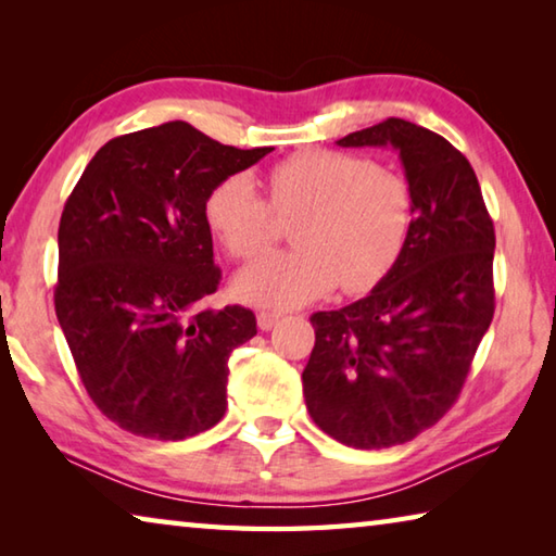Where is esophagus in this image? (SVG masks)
I'll use <instances>...</instances> for the list:
<instances>
[{"label": "esophagus", "instance_id": "obj_1", "mask_svg": "<svg viewBox=\"0 0 556 556\" xmlns=\"http://www.w3.org/2000/svg\"><path fill=\"white\" fill-rule=\"evenodd\" d=\"M279 318H281V314H277V312H260L257 314L260 331H271V328L279 324Z\"/></svg>", "mask_w": 556, "mask_h": 556}]
</instances>
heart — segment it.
I'll list each match as a JSON object with an SVG mask.
<instances>
[{
    "instance_id": "1",
    "label": "heart",
    "mask_w": 556,
    "mask_h": 556,
    "mask_svg": "<svg viewBox=\"0 0 556 556\" xmlns=\"http://www.w3.org/2000/svg\"><path fill=\"white\" fill-rule=\"evenodd\" d=\"M269 203L248 174H232L205 201V220L223 248L250 260L267 248L275 215L291 223L294 250L244 267L232 281L244 304L294 308L338 287L363 294L390 275L407 244L414 203L404 176L370 159L301 152L265 176Z\"/></svg>"
}]
</instances>
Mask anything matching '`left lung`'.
Listing matches in <instances>:
<instances>
[{
  "mask_svg": "<svg viewBox=\"0 0 556 556\" xmlns=\"http://www.w3.org/2000/svg\"><path fill=\"white\" fill-rule=\"evenodd\" d=\"M336 144L394 149L414 220L397 265L368 296L312 316L301 382L328 437L388 448L434 427L464 388L495 312V230L468 159L437 131L390 117Z\"/></svg>",
  "mask_w": 556,
  "mask_h": 556,
  "instance_id": "obj_1",
  "label": "left lung"
}]
</instances>
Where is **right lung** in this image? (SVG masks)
<instances>
[{"mask_svg": "<svg viewBox=\"0 0 556 556\" xmlns=\"http://www.w3.org/2000/svg\"><path fill=\"white\" fill-rule=\"evenodd\" d=\"M269 147H225L188 122L110 139L59 225L55 316L96 407L129 434L181 441L218 425L228 361L257 333L218 289L205 201Z\"/></svg>", "mask_w": 556, "mask_h": 556, "instance_id": "add662e5", "label": "right lung"}]
</instances>
